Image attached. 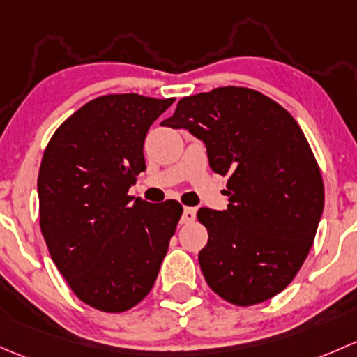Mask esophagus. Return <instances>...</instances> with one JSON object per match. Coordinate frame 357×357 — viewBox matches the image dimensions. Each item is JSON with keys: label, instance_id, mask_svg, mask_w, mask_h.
Listing matches in <instances>:
<instances>
[{"label": "esophagus", "instance_id": "1", "mask_svg": "<svg viewBox=\"0 0 357 357\" xmlns=\"http://www.w3.org/2000/svg\"><path fill=\"white\" fill-rule=\"evenodd\" d=\"M196 220V209L194 208H183L182 218H180V223H192Z\"/></svg>", "mask_w": 357, "mask_h": 357}]
</instances>
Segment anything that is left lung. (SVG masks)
Listing matches in <instances>:
<instances>
[{
  "mask_svg": "<svg viewBox=\"0 0 357 357\" xmlns=\"http://www.w3.org/2000/svg\"><path fill=\"white\" fill-rule=\"evenodd\" d=\"M161 125L189 130L211 170L229 175L227 209L197 211L209 235L199 251L209 287L235 306L280 294L303 266L325 204L299 125L273 99L235 86L182 98Z\"/></svg>",
  "mask_w": 357,
  "mask_h": 357,
  "instance_id": "obj_1",
  "label": "left lung"
}]
</instances>
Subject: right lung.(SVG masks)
Segmentation results:
<instances>
[{"instance_id":"add662e5","label":"right lung","mask_w":357,"mask_h":357,"mask_svg":"<svg viewBox=\"0 0 357 357\" xmlns=\"http://www.w3.org/2000/svg\"><path fill=\"white\" fill-rule=\"evenodd\" d=\"M174 101L96 98L58 127L44 151L43 237L73 294L105 313H123L148 296L182 216L174 199L153 204L128 196L146 170V134Z\"/></svg>"}]
</instances>
